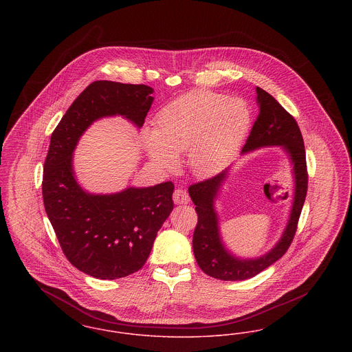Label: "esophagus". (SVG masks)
I'll list each match as a JSON object with an SVG mask.
<instances>
[{"mask_svg":"<svg viewBox=\"0 0 352 352\" xmlns=\"http://www.w3.org/2000/svg\"><path fill=\"white\" fill-rule=\"evenodd\" d=\"M173 201H175V204H188L189 203V196H188L187 192L182 188L175 189Z\"/></svg>","mask_w":352,"mask_h":352,"instance_id":"esophagus-1","label":"esophagus"}]
</instances>
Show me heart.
Listing matches in <instances>:
<instances>
[{
	"label": "heart",
	"mask_w": 352,
	"mask_h": 352,
	"mask_svg": "<svg viewBox=\"0 0 352 352\" xmlns=\"http://www.w3.org/2000/svg\"><path fill=\"white\" fill-rule=\"evenodd\" d=\"M252 121L241 98L211 91H193L166 104L156 116V131L144 132V146L162 169H173L187 152L193 175L210 177L237 153Z\"/></svg>",
	"instance_id": "heart-1"
}]
</instances>
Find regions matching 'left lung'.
<instances>
[{
	"label": "left lung",
	"mask_w": 352,
	"mask_h": 352,
	"mask_svg": "<svg viewBox=\"0 0 352 352\" xmlns=\"http://www.w3.org/2000/svg\"><path fill=\"white\" fill-rule=\"evenodd\" d=\"M256 94L260 111L241 153H248L261 146H281L288 153L294 165V203L287 227L276 245L260 258H240L232 255L224 247L219 232L217 213L213 207L216 195L223 182L227 179L228 170L226 169L211 179L195 183L188 188L189 196L197 212V226L192 240L195 258L207 275L220 280L237 281L254 278L279 260L287 252L296 234L298 221L307 195L308 173L305 141L298 122L271 94L258 87Z\"/></svg>",
	"instance_id": "obj_1"
}]
</instances>
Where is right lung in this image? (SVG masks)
<instances>
[{"instance_id": "obj_1", "label": "right lung", "mask_w": 352, "mask_h": 352, "mask_svg": "<svg viewBox=\"0 0 352 352\" xmlns=\"http://www.w3.org/2000/svg\"><path fill=\"white\" fill-rule=\"evenodd\" d=\"M148 85L94 81L80 94L52 133L43 197L64 255L77 270L101 280L125 278L145 264L157 231L173 210V184L126 188L92 195L78 186L73 151L98 118L122 116L141 128L153 102Z\"/></svg>"}]
</instances>
